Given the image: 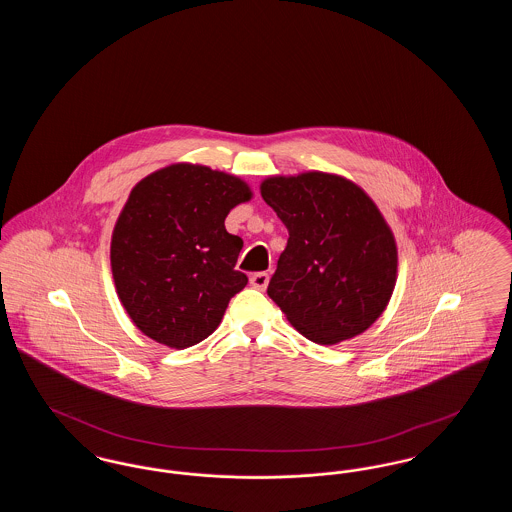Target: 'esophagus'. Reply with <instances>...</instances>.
Listing matches in <instances>:
<instances>
[{
    "instance_id": "obj_1",
    "label": "esophagus",
    "mask_w": 512,
    "mask_h": 512,
    "mask_svg": "<svg viewBox=\"0 0 512 512\" xmlns=\"http://www.w3.org/2000/svg\"><path fill=\"white\" fill-rule=\"evenodd\" d=\"M268 276L267 272H257V274H253L251 278H249V284L255 288V290H267L268 286Z\"/></svg>"
}]
</instances>
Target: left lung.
<instances>
[{
  "label": "left lung",
  "mask_w": 512,
  "mask_h": 512,
  "mask_svg": "<svg viewBox=\"0 0 512 512\" xmlns=\"http://www.w3.org/2000/svg\"><path fill=\"white\" fill-rule=\"evenodd\" d=\"M261 195L290 234L268 297L307 340L363 334L397 280V245L376 203L355 182L318 171L270 176Z\"/></svg>",
  "instance_id": "left-lung-1"
}]
</instances>
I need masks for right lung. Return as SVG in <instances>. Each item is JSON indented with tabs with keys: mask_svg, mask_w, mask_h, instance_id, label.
<instances>
[{
	"mask_svg": "<svg viewBox=\"0 0 512 512\" xmlns=\"http://www.w3.org/2000/svg\"><path fill=\"white\" fill-rule=\"evenodd\" d=\"M242 178L176 163L128 195L111 238V270L128 317L147 338L186 349L211 336L247 284L236 270L242 238L224 228L251 199Z\"/></svg>",
	"mask_w": 512,
	"mask_h": 512,
	"instance_id": "add662e5",
	"label": "right lung"
}]
</instances>
